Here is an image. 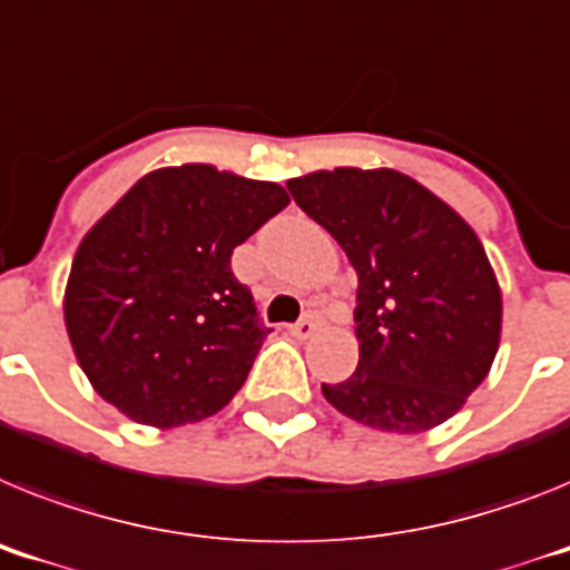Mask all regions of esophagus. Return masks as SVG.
I'll list each match as a JSON object with an SVG mask.
<instances>
[{
    "label": "esophagus",
    "mask_w": 570,
    "mask_h": 570,
    "mask_svg": "<svg viewBox=\"0 0 570 570\" xmlns=\"http://www.w3.org/2000/svg\"><path fill=\"white\" fill-rule=\"evenodd\" d=\"M320 325H323L320 314H317V311H311V314H305L299 323L291 325V334H294L296 340H308V337H314V334H317Z\"/></svg>",
    "instance_id": "obj_1"
}]
</instances>
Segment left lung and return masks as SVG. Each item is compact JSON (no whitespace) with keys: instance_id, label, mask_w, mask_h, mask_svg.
Here are the masks:
<instances>
[{"instance_id":"left-lung-1","label":"left lung","mask_w":570,"mask_h":570,"mask_svg":"<svg viewBox=\"0 0 570 570\" xmlns=\"http://www.w3.org/2000/svg\"><path fill=\"white\" fill-rule=\"evenodd\" d=\"M288 189L357 271V372L323 383L325 401L381 432L450 421L502 340V288L473 227L397 169H317Z\"/></svg>"}]
</instances>
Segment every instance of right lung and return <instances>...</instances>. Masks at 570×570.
I'll use <instances>...</instances> for the list:
<instances>
[{"label": "right lung", "mask_w": 570, "mask_h": 570, "mask_svg": "<svg viewBox=\"0 0 570 570\" xmlns=\"http://www.w3.org/2000/svg\"><path fill=\"white\" fill-rule=\"evenodd\" d=\"M288 202L279 184L210 164L160 167L82 236L62 314L97 395L155 430L225 410L271 334L233 247Z\"/></svg>", "instance_id": "right-lung-1"}]
</instances>
